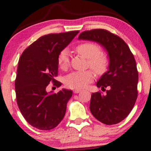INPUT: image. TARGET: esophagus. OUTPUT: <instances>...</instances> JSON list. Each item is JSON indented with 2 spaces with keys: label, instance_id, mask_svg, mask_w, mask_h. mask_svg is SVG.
<instances>
[{
  "label": "esophagus",
  "instance_id": "obj_1",
  "mask_svg": "<svg viewBox=\"0 0 151 151\" xmlns=\"http://www.w3.org/2000/svg\"><path fill=\"white\" fill-rule=\"evenodd\" d=\"M81 90H80V89H75V90H74V93H76V94L79 93V92H81Z\"/></svg>",
  "mask_w": 151,
  "mask_h": 151
}]
</instances>
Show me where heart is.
Segmentation results:
<instances>
[{"mask_svg": "<svg viewBox=\"0 0 151 151\" xmlns=\"http://www.w3.org/2000/svg\"><path fill=\"white\" fill-rule=\"evenodd\" d=\"M76 52L79 55L88 59V65L98 74H103L108 70L110 60L106 53L100 52V47L95 43L86 42L79 44L76 47ZM58 64L61 69L65 70L70 63L67 50L60 52L57 58ZM94 72L88 70L83 72H73L64 78V83L71 89H81L93 81Z\"/></svg>", "mask_w": 151, "mask_h": 151, "instance_id": "heart-1", "label": "heart"}]
</instances>
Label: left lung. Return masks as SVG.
<instances>
[{"label":"left lung","mask_w":151,"mask_h":151,"mask_svg":"<svg viewBox=\"0 0 151 151\" xmlns=\"http://www.w3.org/2000/svg\"><path fill=\"white\" fill-rule=\"evenodd\" d=\"M79 40L99 43L108 52V70L96 83L102 91L92 93L90 104L91 113L106 125L119 123L133 108L137 98L138 72L136 61L123 39L109 31L95 29L81 32Z\"/></svg>","instance_id":"obj_1"}]
</instances>
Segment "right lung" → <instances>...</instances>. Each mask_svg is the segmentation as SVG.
<instances>
[{"label":"right lung","mask_w":151,"mask_h":151,"mask_svg":"<svg viewBox=\"0 0 151 151\" xmlns=\"http://www.w3.org/2000/svg\"><path fill=\"white\" fill-rule=\"evenodd\" d=\"M79 31L50 34L40 37L24 50L19 59L15 81L17 101L23 117L30 125L43 130L58 126L65 116L72 91L63 89L50 93L46 88L58 75L59 54Z\"/></svg>","instance_id":"add662e5"}]
</instances>
